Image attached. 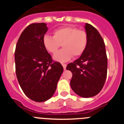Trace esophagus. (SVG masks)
<instances>
[{
    "label": "esophagus",
    "instance_id": "34e87169",
    "mask_svg": "<svg viewBox=\"0 0 124 124\" xmlns=\"http://www.w3.org/2000/svg\"><path fill=\"white\" fill-rule=\"evenodd\" d=\"M62 66H63V68H64V70H65L66 68V64H64V63H62Z\"/></svg>",
    "mask_w": 124,
    "mask_h": 124
}]
</instances>
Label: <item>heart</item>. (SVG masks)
<instances>
[{"label": "heart", "instance_id": "1", "mask_svg": "<svg viewBox=\"0 0 124 124\" xmlns=\"http://www.w3.org/2000/svg\"><path fill=\"white\" fill-rule=\"evenodd\" d=\"M88 42L86 31L74 27H64L54 30L53 37L45 35L43 44L46 51L54 54L61 47L63 49L53 56L55 61L63 63L74 57H79L84 53Z\"/></svg>", "mask_w": 124, "mask_h": 124}]
</instances>
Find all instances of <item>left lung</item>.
Wrapping results in <instances>:
<instances>
[{
	"label": "left lung",
	"instance_id": "left-lung-1",
	"mask_svg": "<svg viewBox=\"0 0 124 124\" xmlns=\"http://www.w3.org/2000/svg\"><path fill=\"white\" fill-rule=\"evenodd\" d=\"M88 42L84 53L66 70L73 74L70 86L73 91L83 97L97 95L104 85L107 77V58L106 46L100 33L93 25H85Z\"/></svg>",
	"mask_w": 124,
	"mask_h": 124
}]
</instances>
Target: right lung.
<instances>
[{
    "instance_id": "add662e5",
    "label": "right lung",
    "mask_w": 124,
    "mask_h": 124,
    "mask_svg": "<svg viewBox=\"0 0 124 124\" xmlns=\"http://www.w3.org/2000/svg\"><path fill=\"white\" fill-rule=\"evenodd\" d=\"M45 23L29 25L22 31L15 51V71L25 94L34 101L44 102L54 94L63 68L45 48Z\"/></svg>"
}]
</instances>
